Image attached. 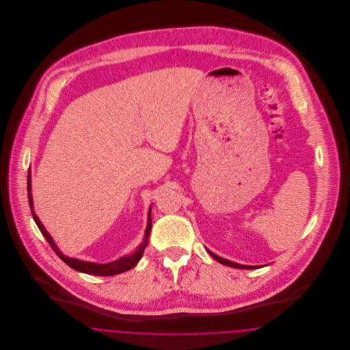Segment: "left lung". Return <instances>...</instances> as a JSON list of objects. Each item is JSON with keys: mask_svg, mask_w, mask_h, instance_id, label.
I'll use <instances>...</instances> for the list:
<instances>
[{"mask_svg": "<svg viewBox=\"0 0 350 350\" xmlns=\"http://www.w3.org/2000/svg\"><path fill=\"white\" fill-rule=\"evenodd\" d=\"M207 252L210 253V256L211 257H214L215 260H217V262H220V264H223V265H227V267H236V269H257L258 267H248V265H241V264H236V262H232V261H228V260H226V258H221V257H219L217 254H214L211 250H207Z\"/></svg>", "mask_w": 350, "mask_h": 350, "instance_id": "obj_1", "label": "left lung"}]
</instances>
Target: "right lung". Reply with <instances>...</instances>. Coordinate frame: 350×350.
Masks as SVG:
<instances>
[{
	"mask_svg": "<svg viewBox=\"0 0 350 350\" xmlns=\"http://www.w3.org/2000/svg\"><path fill=\"white\" fill-rule=\"evenodd\" d=\"M27 191H29V203H30V208H31V214H33V220L36 223V226L39 227L42 234L46 237V240L49 241V244L51 245V248L55 250V253L67 264L68 267L77 270V271H81L85 274H90V275H105V277H109V275H116V274H120L123 271H127L130 269H133V267H136V264L139 262V260L143 257V253L144 250L148 244V237H150V227H152V221H150V208L148 211V224H147V230H146V236H144V241L137 247V250L133 252V254L130 256H124V257H120L117 261H113V262H109V264H96V262H88V261H81V260H77V258H70L64 256L60 250L56 247L55 241L52 240V237L50 236V233L46 231V228L43 227L42 221L39 220V217H36L35 211H33V196H31V176H30V172H29V176H27Z\"/></svg>",
	"mask_w": 350,
	"mask_h": 350,
	"instance_id": "obj_1",
	"label": "right lung"
}]
</instances>
